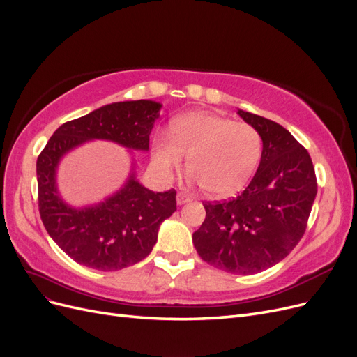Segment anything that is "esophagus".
Wrapping results in <instances>:
<instances>
[{"mask_svg": "<svg viewBox=\"0 0 357 357\" xmlns=\"http://www.w3.org/2000/svg\"><path fill=\"white\" fill-rule=\"evenodd\" d=\"M189 201H190V197L186 195V193H183V192H178V193H177V204H178V205L186 204V202H189Z\"/></svg>", "mask_w": 357, "mask_h": 357, "instance_id": "obj_1", "label": "esophagus"}]
</instances>
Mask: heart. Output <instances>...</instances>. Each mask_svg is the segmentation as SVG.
Instances as JSON below:
<instances>
[{
  "label": "heart",
  "mask_w": 357,
  "mask_h": 357,
  "mask_svg": "<svg viewBox=\"0 0 357 357\" xmlns=\"http://www.w3.org/2000/svg\"><path fill=\"white\" fill-rule=\"evenodd\" d=\"M189 156L190 181L213 197L240 192L262 156V135L248 123L208 112H192L176 119L171 137L160 135L153 147V164L164 177L178 171Z\"/></svg>",
  "instance_id": "heart-1"
}]
</instances>
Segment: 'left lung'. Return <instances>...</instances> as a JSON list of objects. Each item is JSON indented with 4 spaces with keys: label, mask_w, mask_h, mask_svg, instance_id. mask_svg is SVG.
Masks as SVG:
<instances>
[{
    "label": "left lung",
    "mask_w": 357,
    "mask_h": 357,
    "mask_svg": "<svg viewBox=\"0 0 357 357\" xmlns=\"http://www.w3.org/2000/svg\"><path fill=\"white\" fill-rule=\"evenodd\" d=\"M262 135L261 164L236 198L205 202V220L192 241L202 261L232 274H256L294 250L317 195L307 149L286 128L238 110Z\"/></svg>",
    "instance_id": "obj_1"
}]
</instances>
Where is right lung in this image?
Returning a JSON list of instances; mask_svg holds the SVG:
<instances>
[{"label": "right lung", "instance_id": "1", "mask_svg": "<svg viewBox=\"0 0 357 357\" xmlns=\"http://www.w3.org/2000/svg\"><path fill=\"white\" fill-rule=\"evenodd\" d=\"M160 104L138 100L107 104L61 125L37 159L38 210L43 225L75 262L100 271H116L152 252L160 223L177 210L176 190L153 192L135 178L104 201L75 208L62 199L56 185L61 159L92 139H107L132 150H149V137Z\"/></svg>", "mask_w": 357, "mask_h": 357}]
</instances>
